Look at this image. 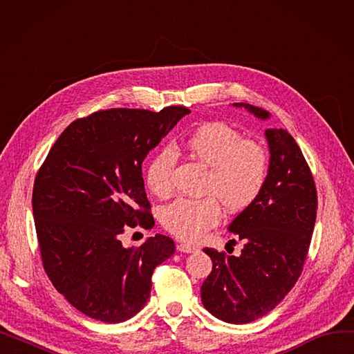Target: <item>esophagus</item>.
Segmentation results:
<instances>
[{
    "instance_id": "obj_1",
    "label": "esophagus",
    "mask_w": 354,
    "mask_h": 354,
    "mask_svg": "<svg viewBox=\"0 0 354 354\" xmlns=\"http://www.w3.org/2000/svg\"><path fill=\"white\" fill-rule=\"evenodd\" d=\"M176 250H178L179 252L191 254V252H194L196 248H195V247H192V245H188V244H178V245H176Z\"/></svg>"
}]
</instances>
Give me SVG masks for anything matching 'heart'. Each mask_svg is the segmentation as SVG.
<instances>
[{
  "label": "heart",
  "instance_id": "b5f03b06",
  "mask_svg": "<svg viewBox=\"0 0 354 354\" xmlns=\"http://www.w3.org/2000/svg\"><path fill=\"white\" fill-rule=\"evenodd\" d=\"M183 145L192 159L209 169L203 192L211 196L175 201L165 208L163 224L179 239L194 243L219 222L216 198L230 212L252 205L267 180L268 156L261 146L221 122L196 127ZM175 163V152L166 146L158 149L147 163V187L160 199L174 194Z\"/></svg>",
  "mask_w": 354,
  "mask_h": 354
}]
</instances>
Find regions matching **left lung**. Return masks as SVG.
<instances>
[{"label": "left lung", "instance_id": "1", "mask_svg": "<svg viewBox=\"0 0 354 354\" xmlns=\"http://www.w3.org/2000/svg\"><path fill=\"white\" fill-rule=\"evenodd\" d=\"M257 119L266 110L248 103ZM270 149L267 180L257 201L241 212L228 231L244 241L238 257L212 248V271L201 287L202 304L216 319L251 323L270 313L294 287L303 271L317 215L313 175L294 138L284 129H267Z\"/></svg>", "mask_w": 354, "mask_h": 354}]
</instances>
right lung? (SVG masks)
<instances>
[{
	"label": "right lung",
	"mask_w": 354,
	"mask_h": 354,
	"mask_svg": "<svg viewBox=\"0 0 354 354\" xmlns=\"http://www.w3.org/2000/svg\"><path fill=\"white\" fill-rule=\"evenodd\" d=\"M191 113L110 109L74 120L55 140L35 176L32 215L44 270L66 300L88 317L122 323L136 315L152 288L153 270L171 258L165 235L123 247L124 227L155 225L142 163Z\"/></svg>",
	"instance_id": "add662e5"
}]
</instances>
